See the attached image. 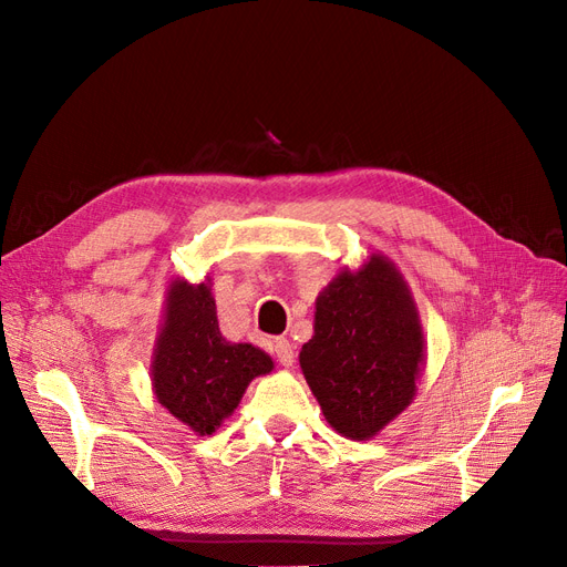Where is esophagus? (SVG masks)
<instances>
[{"label": "esophagus", "mask_w": 567, "mask_h": 567, "mask_svg": "<svg viewBox=\"0 0 567 567\" xmlns=\"http://www.w3.org/2000/svg\"><path fill=\"white\" fill-rule=\"evenodd\" d=\"M275 355H277V360H279L284 367H292V362H295L292 343H290L288 339H277V341H275Z\"/></svg>", "instance_id": "obj_1"}]
</instances>
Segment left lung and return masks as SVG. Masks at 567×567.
Returning <instances> with one entry per match:
<instances>
[{"label": "left lung", "mask_w": 567, "mask_h": 567, "mask_svg": "<svg viewBox=\"0 0 567 567\" xmlns=\"http://www.w3.org/2000/svg\"><path fill=\"white\" fill-rule=\"evenodd\" d=\"M424 337L411 292L383 256L343 269L318 295L300 367L339 434L367 441L415 396Z\"/></svg>", "instance_id": "1"}]
</instances>
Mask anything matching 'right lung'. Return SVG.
<instances>
[{
    "label": "right lung",
    "instance_id": "1",
    "mask_svg": "<svg viewBox=\"0 0 567 567\" xmlns=\"http://www.w3.org/2000/svg\"><path fill=\"white\" fill-rule=\"evenodd\" d=\"M272 358L251 343H230L219 332L217 307L205 284L171 286L158 334L152 383L161 406L177 420L212 434L228 417L251 379L272 371Z\"/></svg>",
    "mask_w": 567,
    "mask_h": 567
}]
</instances>
